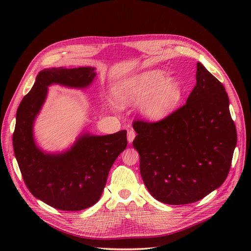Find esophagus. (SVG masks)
I'll list each match as a JSON object with an SVG mask.
<instances>
[{
	"label": "esophagus",
	"instance_id": "1",
	"mask_svg": "<svg viewBox=\"0 0 251 251\" xmlns=\"http://www.w3.org/2000/svg\"><path fill=\"white\" fill-rule=\"evenodd\" d=\"M135 136H136V133L132 130V128L127 130V141H128V143L133 142V140L135 139Z\"/></svg>",
	"mask_w": 251,
	"mask_h": 251
}]
</instances>
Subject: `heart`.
Segmentation results:
<instances>
[{
    "label": "heart",
    "instance_id": "b5f03b06",
    "mask_svg": "<svg viewBox=\"0 0 251 251\" xmlns=\"http://www.w3.org/2000/svg\"><path fill=\"white\" fill-rule=\"evenodd\" d=\"M114 96L120 104L139 102L146 117L158 120L168 116L177 107L182 97L180 82L166 79L160 70H148L130 75L114 87Z\"/></svg>",
    "mask_w": 251,
    "mask_h": 251
}]
</instances>
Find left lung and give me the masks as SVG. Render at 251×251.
Masks as SVG:
<instances>
[{"instance_id": "left-lung-1", "label": "left lung", "mask_w": 251, "mask_h": 251, "mask_svg": "<svg viewBox=\"0 0 251 251\" xmlns=\"http://www.w3.org/2000/svg\"><path fill=\"white\" fill-rule=\"evenodd\" d=\"M196 80L183 107L157 123H133L142 180L162 203L199 201L221 186L230 170L237 130L228 95L201 63Z\"/></svg>"}]
</instances>
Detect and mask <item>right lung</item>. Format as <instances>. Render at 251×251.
<instances>
[{
  "instance_id": "add662e5",
  "label": "right lung",
  "mask_w": 251,
  "mask_h": 251,
  "mask_svg": "<svg viewBox=\"0 0 251 251\" xmlns=\"http://www.w3.org/2000/svg\"><path fill=\"white\" fill-rule=\"evenodd\" d=\"M95 76V68L91 67L44 69L17 111L12 143L23 179L35 198L56 209L76 211L94 205L103 192L111 166L126 148L125 130L104 136L82 134L59 154L46 153L35 144L33 124L48 87L58 83L82 89Z\"/></svg>"
}]
</instances>
